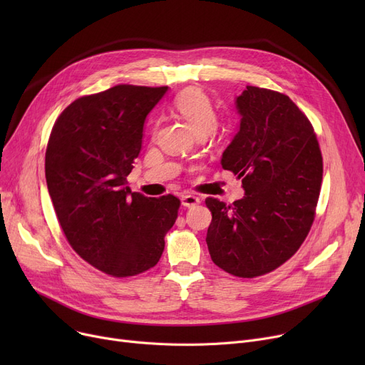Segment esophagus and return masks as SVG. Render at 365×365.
Instances as JSON below:
<instances>
[{
	"label": "esophagus",
	"mask_w": 365,
	"mask_h": 365,
	"mask_svg": "<svg viewBox=\"0 0 365 365\" xmlns=\"http://www.w3.org/2000/svg\"><path fill=\"white\" fill-rule=\"evenodd\" d=\"M180 200H182V205L187 207V208L200 204V198L195 197V195H183Z\"/></svg>",
	"instance_id": "34e87169"
}]
</instances>
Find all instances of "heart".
I'll return each instance as SVG.
<instances>
[{"label":"heart","instance_id":"b5f03b06","mask_svg":"<svg viewBox=\"0 0 365 365\" xmlns=\"http://www.w3.org/2000/svg\"><path fill=\"white\" fill-rule=\"evenodd\" d=\"M175 109L195 131L197 136H207L217 127V115L208 96L200 88H187L175 99Z\"/></svg>","mask_w":365,"mask_h":365}]
</instances>
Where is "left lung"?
Masks as SVG:
<instances>
[{"label":"left lung","mask_w":365,"mask_h":365,"mask_svg":"<svg viewBox=\"0 0 365 365\" xmlns=\"http://www.w3.org/2000/svg\"><path fill=\"white\" fill-rule=\"evenodd\" d=\"M240 127L222 167L245 195L225 204L207 198V245L225 272L255 278L289 260L315 217L322 157L314 127L289 96L247 86L235 99Z\"/></svg>","instance_id":"left-lung-1"}]
</instances>
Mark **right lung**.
Wrapping results in <instances>:
<instances>
[{"instance_id": "right-lung-1", "label": "right lung", "mask_w": 365, "mask_h": 365, "mask_svg": "<svg viewBox=\"0 0 365 365\" xmlns=\"http://www.w3.org/2000/svg\"><path fill=\"white\" fill-rule=\"evenodd\" d=\"M168 87L121 84L72 102L56 120L46 180L65 237L91 266L133 277L155 266L180 201L131 192L143 125Z\"/></svg>"}]
</instances>
